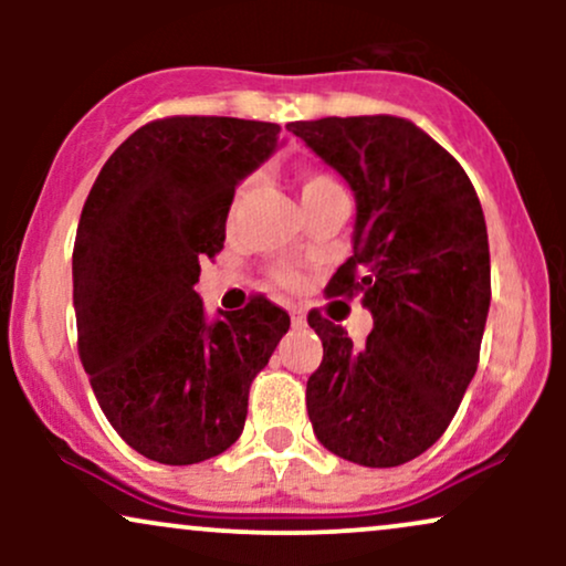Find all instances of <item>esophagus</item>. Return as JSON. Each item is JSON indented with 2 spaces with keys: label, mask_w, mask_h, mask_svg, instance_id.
Returning a JSON list of instances; mask_svg holds the SVG:
<instances>
[{
  "label": "esophagus",
  "mask_w": 566,
  "mask_h": 566,
  "mask_svg": "<svg viewBox=\"0 0 566 566\" xmlns=\"http://www.w3.org/2000/svg\"><path fill=\"white\" fill-rule=\"evenodd\" d=\"M290 319L292 327H305V314L301 308H290Z\"/></svg>",
  "instance_id": "1"
}]
</instances>
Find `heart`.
<instances>
[{
	"instance_id": "1",
	"label": "heart",
	"mask_w": 566,
	"mask_h": 566,
	"mask_svg": "<svg viewBox=\"0 0 566 566\" xmlns=\"http://www.w3.org/2000/svg\"><path fill=\"white\" fill-rule=\"evenodd\" d=\"M329 188H340L335 184L329 175H322V172H311L303 178V199L305 197H314V193H322V191H329ZM244 191V188H242ZM239 191V193H242ZM276 282L284 284V287H295L297 284V274H292V271H276Z\"/></svg>"
}]
</instances>
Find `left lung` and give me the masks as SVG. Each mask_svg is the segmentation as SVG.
<instances>
[{"mask_svg":"<svg viewBox=\"0 0 566 566\" xmlns=\"http://www.w3.org/2000/svg\"><path fill=\"white\" fill-rule=\"evenodd\" d=\"M356 199L354 252L329 282L373 314L365 346L311 311L322 365L305 407L337 458L394 469L447 431L476 375L490 242L469 175L431 135L388 114L292 122Z\"/></svg>","mask_w":566,"mask_h":566,"instance_id":"8db88e82","label":"left lung"}]
</instances>
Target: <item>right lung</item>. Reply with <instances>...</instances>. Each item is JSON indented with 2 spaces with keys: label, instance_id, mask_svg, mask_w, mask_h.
I'll list each match as a JSON object with an SVG mask.
<instances>
[{
  "label": "right lung",
  "instance_id": "1",
  "mask_svg": "<svg viewBox=\"0 0 566 566\" xmlns=\"http://www.w3.org/2000/svg\"><path fill=\"white\" fill-rule=\"evenodd\" d=\"M282 127L231 116L148 122L108 157L74 242L80 359L114 431L143 458L191 465L242 437L255 375L290 329L252 297L210 319L193 290L223 250L233 191Z\"/></svg>",
  "mask_w": 566,
  "mask_h": 566
}]
</instances>
